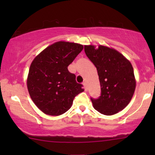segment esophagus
<instances>
[{
	"mask_svg": "<svg viewBox=\"0 0 155 155\" xmlns=\"http://www.w3.org/2000/svg\"><path fill=\"white\" fill-rule=\"evenodd\" d=\"M82 84H83L84 88V90H85V91L87 90V84H86V82H84L83 83H82Z\"/></svg>",
	"mask_w": 155,
	"mask_h": 155,
	"instance_id": "esophagus-1",
	"label": "esophagus"
}]
</instances>
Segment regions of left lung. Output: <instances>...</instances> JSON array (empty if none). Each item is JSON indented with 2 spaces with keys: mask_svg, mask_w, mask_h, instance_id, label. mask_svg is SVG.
<instances>
[{
  "mask_svg": "<svg viewBox=\"0 0 155 155\" xmlns=\"http://www.w3.org/2000/svg\"><path fill=\"white\" fill-rule=\"evenodd\" d=\"M84 52L97 68L100 82L101 96L91 99L94 109L107 116L122 111L136 87L131 63L118 51L106 46L85 45Z\"/></svg>",
  "mask_w": 155,
  "mask_h": 155,
  "instance_id": "1",
  "label": "left lung"
}]
</instances>
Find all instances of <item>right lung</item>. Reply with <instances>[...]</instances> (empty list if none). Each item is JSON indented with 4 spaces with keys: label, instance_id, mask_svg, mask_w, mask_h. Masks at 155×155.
<instances>
[{
    "label": "right lung",
    "instance_id": "obj_1",
    "mask_svg": "<svg viewBox=\"0 0 155 155\" xmlns=\"http://www.w3.org/2000/svg\"><path fill=\"white\" fill-rule=\"evenodd\" d=\"M83 49L82 44L60 41L34 58L27 79L35 105L45 114L59 116L71 109L76 95L84 91L68 66Z\"/></svg>",
    "mask_w": 155,
    "mask_h": 155
}]
</instances>
